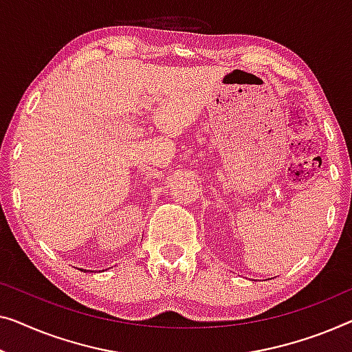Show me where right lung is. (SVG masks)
Returning a JSON list of instances; mask_svg holds the SVG:
<instances>
[{
	"instance_id": "obj_1",
	"label": "right lung",
	"mask_w": 352,
	"mask_h": 352,
	"mask_svg": "<svg viewBox=\"0 0 352 352\" xmlns=\"http://www.w3.org/2000/svg\"><path fill=\"white\" fill-rule=\"evenodd\" d=\"M80 270H82V269H80ZM85 272H88V270H85Z\"/></svg>"
}]
</instances>
